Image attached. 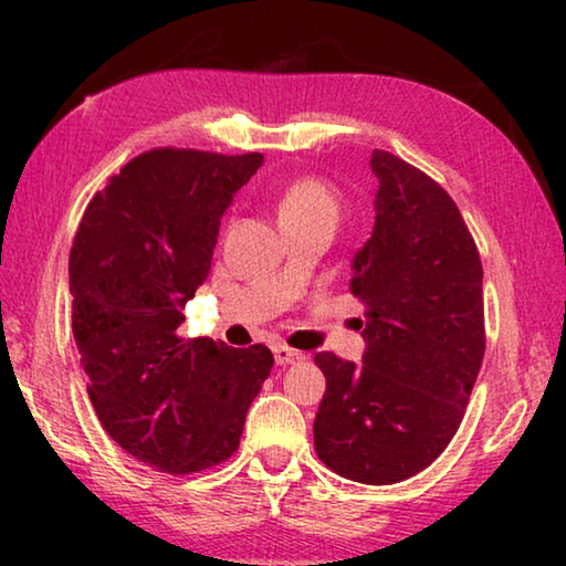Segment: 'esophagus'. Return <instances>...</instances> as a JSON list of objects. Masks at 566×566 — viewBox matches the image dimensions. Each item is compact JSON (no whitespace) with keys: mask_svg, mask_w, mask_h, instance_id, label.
Returning a JSON list of instances; mask_svg holds the SVG:
<instances>
[{"mask_svg":"<svg viewBox=\"0 0 566 566\" xmlns=\"http://www.w3.org/2000/svg\"><path fill=\"white\" fill-rule=\"evenodd\" d=\"M290 352H292L290 347H280V349H276V357H286Z\"/></svg>","mask_w":566,"mask_h":566,"instance_id":"34e87169","label":"esophagus"}]
</instances>
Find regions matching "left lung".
<instances>
[{
  "instance_id": "left-lung-1",
  "label": "left lung",
  "mask_w": 566,
  "mask_h": 566,
  "mask_svg": "<svg viewBox=\"0 0 566 566\" xmlns=\"http://www.w3.org/2000/svg\"><path fill=\"white\" fill-rule=\"evenodd\" d=\"M247 157L157 149L84 212L70 254L72 332L104 432L169 474L224 462L270 377L264 344L179 334Z\"/></svg>"
}]
</instances>
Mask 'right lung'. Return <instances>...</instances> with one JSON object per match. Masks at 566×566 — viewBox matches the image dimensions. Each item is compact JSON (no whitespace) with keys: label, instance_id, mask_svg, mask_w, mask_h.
Wrapping results in <instances>:
<instances>
[{"label":"right lung","instance_id":"obj_1","mask_svg":"<svg viewBox=\"0 0 566 566\" xmlns=\"http://www.w3.org/2000/svg\"><path fill=\"white\" fill-rule=\"evenodd\" d=\"M375 224L352 260L359 352L314 357L327 379L314 449L332 472L397 484L452 442L484 357L482 262L452 199L375 151Z\"/></svg>","mask_w":566,"mask_h":566}]
</instances>
